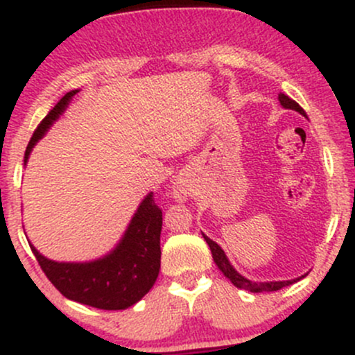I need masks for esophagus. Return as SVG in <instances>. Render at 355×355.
I'll return each instance as SVG.
<instances>
[{
    "label": "esophagus",
    "instance_id": "obj_1",
    "mask_svg": "<svg viewBox=\"0 0 355 355\" xmlns=\"http://www.w3.org/2000/svg\"><path fill=\"white\" fill-rule=\"evenodd\" d=\"M185 197H187V190L185 189H178V187H177V190H175V198H178V200H183Z\"/></svg>",
    "mask_w": 355,
    "mask_h": 355
}]
</instances>
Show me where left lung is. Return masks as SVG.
I'll return each mask as SVG.
<instances>
[{"mask_svg": "<svg viewBox=\"0 0 355 355\" xmlns=\"http://www.w3.org/2000/svg\"><path fill=\"white\" fill-rule=\"evenodd\" d=\"M279 100H280V105H282L284 108L295 110V112H299L300 115L307 116V115H305L304 108L300 107V105L297 103L295 100L288 98L287 95H284V93H280ZM203 239H205L207 243H209V247H210V250H211V257H214V262L217 263V267L220 268V270H222V274L225 275L227 279H229L230 282L235 285V287L243 288V291H250V292H274V291H280V288L287 287V285L295 284L297 280H300V279H302V277H305V275H302V277H299V279L284 280V282H250V280H247L245 277L240 275L239 272L230 266L229 259H227L225 254H223L222 248H220L217 243L214 242V240H210L209 237H207V235H203Z\"/></svg>", "mask_w": 355, "mask_h": 355, "instance_id": "obj_1", "label": "left lung"}]
</instances>
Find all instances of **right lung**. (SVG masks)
<instances>
[{
	"instance_id": "1",
	"label": "right lung",
	"mask_w": 355,
	"mask_h": 355,
	"mask_svg": "<svg viewBox=\"0 0 355 355\" xmlns=\"http://www.w3.org/2000/svg\"><path fill=\"white\" fill-rule=\"evenodd\" d=\"M75 93L76 89L67 93L36 126L24 152V162ZM160 232L162 209L150 193L138 207L120 245L105 259L88 263H58L30 247L44 275L61 295L103 311H123L148 294L157 280L162 257Z\"/></svg>"
}]
</instances>
